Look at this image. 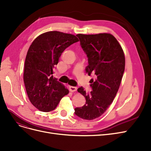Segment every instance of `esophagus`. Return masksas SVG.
<instances>
[{"label":"esophagus","mask_w":151,"mask_h":151,"mask_svg":"<svg viewBox=\"0 0 151 151\" xmlns=\"http://www.w3.org/2000/svg\"><path fill=\"white\" fill-rule=\"evenodd\" d=\"M70 90L72 92H74V91H76L78 89V88L76 86H70Z\"/></svg>","instance_id":"obj_1"}]
</instances>
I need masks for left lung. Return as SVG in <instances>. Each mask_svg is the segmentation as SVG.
Masks as SVG:
<instances>
[{"mask_svg":"<svg viewBox=\"0 0 151 151\" xmlns=\"http://www.w3.org/2000/svg\"><path fill=\"white\" fill-rule=\"evenodd\" d=\"M88 58L86 73L95 75L91 79V91L86 93L82 86L78 91L85 96L86 104L75 109V115L85 120L99 117L113 101L125 70V56L120 44L110 34L76 35Z\"/></svg>","mask_w":151,"mask_h":151,"instance_id":"1","label":"left lung"}]
</instances>
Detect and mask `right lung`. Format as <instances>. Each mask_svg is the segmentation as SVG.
<instances>
[{"mask_svg":"<svg viewBox=\"0 0 151 151\" xmlns=\"http://www.w3.org/2000/svg\"><path fill=\"white\" fill-rule=\"evenodd\" d=\"M78 41L75 36L50 31L37 37L29 48L24 64V82L31 104L42 111L55 110L69 93L53 78V69L66 48Z\"/></svg>","mask_w":151,"mask_h":151,"instance_id":"add662e5","label":"right lung"}]
</instances>
